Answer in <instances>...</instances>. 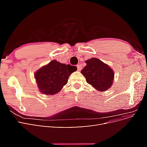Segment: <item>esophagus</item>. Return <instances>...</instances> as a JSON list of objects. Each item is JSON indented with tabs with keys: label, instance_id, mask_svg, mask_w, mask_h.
Wrapping results in <instances>:
<instances>
[{
	"label": "esophagus",
	"instance_id": "esophagus-1",
	"mask_svg": "<svg viewBox=\"0 0 147 147\" xmlns=\"http://www.w3.org/2000/svg\"><path fill=\"white\" fill-rule=\"evenodd\" d=\"M77 70H78V71H80V70L82 69L81 65H80V64H78V65H77Z\"/></svg>",
	"mask_w": 147,
	"mask_h": 147
}]
</instances>
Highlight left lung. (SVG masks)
<instances>
[{
    "instance_id": "1",
    "label": "left lung",
    "mask_w": 147,
    "mask_h": 147,
    "mask_svg": "<svg viewBox=\"0 0 147 147\" xmlns=\"http://www.w3.org/2000/svg\"><path fill=\"white\" fill-rule=\"evenodd\" d=\"M85 63L86 65L81 70V73L85 77L88 83L101 92L111 88L115 74L109 65L96 57L86 60Z\"/></svg>"
}]
</instances>
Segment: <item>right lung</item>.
Masks as SVG:
<instances>
[{"label": "right lung", "instance_id": "right-lung-1", "mask_svg": "<svg viewBox=\"0 0 147 147\" xmlns=\"http://www.w3.org/2000/svg\"><path fill=\"white\" fill-rule=\"evenodd\" d=\"M77 70L76 66L53 60L35 72L34 77L38 89L42 94L54 95L61 91L71 74Z\"/></svg>", "mask_w": 147, "mask_h": 147}]
</instances>
